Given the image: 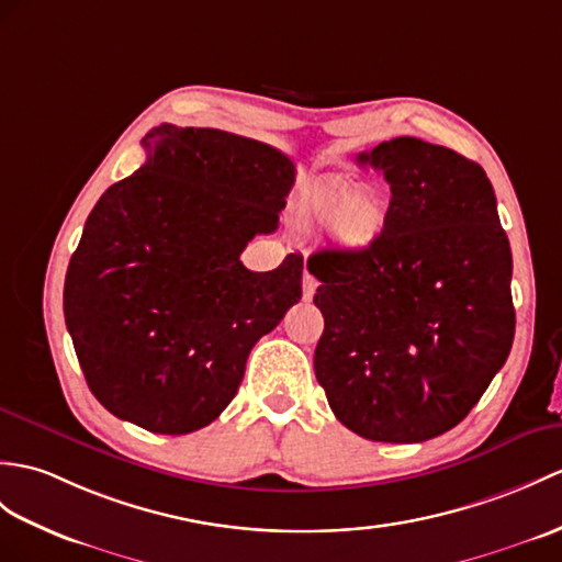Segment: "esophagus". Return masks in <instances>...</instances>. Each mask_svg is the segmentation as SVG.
<instances>
[{
	"instance_id": "34e87169",
	"label": "esophagus",
	"mask_w": 562,
	"mask_h": 562,
	"mask_svg": "<svg viewBox=\"0 0 562 562\" xmlns=\"http://www.w3.org/2000/svg\"><path fill=\"white\" fill-rule=\"evenodd\" d=\"M316 286H318V280L306 272L304 276V302H311L313 294H316Z\"/></svg>"
}]
</instances>
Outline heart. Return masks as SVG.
I'll return each mask as SVG.
<instances>
[{"mask_svg": "<svg viewBox=\"0 0 562 562\" xmlns=\"http://www.w3.org/2000/svg\"><path fill=\"white\" fill-rule=\"evenodd\" d=\"M294 220L306 232L333 227L337 244L363 251L385 232L387 205L378 195L357 193L349 187H318L296 203Z\"/></svg>", "mask_w": 562, "mask_h": 562, "instance_id": "1", "label": "heart"}]
</instances>
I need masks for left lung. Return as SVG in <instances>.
Here are the masks:
<instances>
[{
	"instance_id": "1",
	"label": "left lung",
	"mask_w": 562,
	"mask_h": 562,
	"mask_svg": "<svg viewBox=\"0 0 562 562\" xmlns=\"http://www.w3.org/2000/svg\"><path fill=\"white\" fill-rule=\"evenodd\" d=\"M359 162L390 184L387 225L369 249L308 258L325 321L313 369L357 436L424 442L472 412L510 355V241L464 155L400 136Z\"/></svg>"
}]
</instances>
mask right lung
Instances as JSON below:
<instances>
[{
  "label": "right lung",
  "mask_w": 562,
  "mask_h": 562,
  "mask_svg": "<svg viewBox=\"0 0 562 562\" xmlns=\"http://www.w3.org/2000/svg\"><path fill=\"white\" fill-rule=\"evenodd\" d=\"M146 162L100 195L64 280L90 393L116 419L184 436L234 400L254 345L302 299V254L239 260L278 229L294 162L220 128L160 124Z\"/></svg>",
  "instance_id": "1"
}]
</instances>
